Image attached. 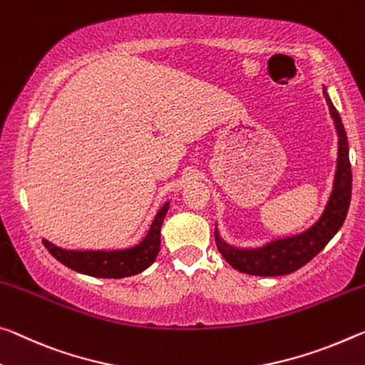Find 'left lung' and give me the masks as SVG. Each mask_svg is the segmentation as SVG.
Masks as SVG:
<instances>
[{
	"label": "left lung",
	"mask_w": 365,
	"mask_h": 365,
	"mask_svg": "<svg viewBox=\"0 0 365 365\" xmlns=\"http://www.w3.org/2000/svg\"><path fill=\"white\" fill-rule=\"evenodd\" d=\"M323 96H325L329 115H331L334 128L338 133L336 172H334L333 190L325 210L318 217V221L304 232L271 240L257 248H239L229 245L227 242L221 239L219 230H214V239H216L219 253L237 271L253 276H284L294 273L318 255L344 222L352 192L349 144L343 121H341L338 110L334 108L331 99H329L325 86H323Z\"/></svg>",
	"instance_id": "left-lung-1"
}]
</instances>
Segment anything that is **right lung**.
Wrapping results in <instances>:
<instances>
[{
	"label": "right lung",
	"mask_w": 365,
	"mask_h": 365,
	"mask_svg": "<svg viewBox=\"0 0 365 365\" xmlns=\"http://www.w3.org/2000/svg\"><path fill=\"white\" fill-rule=\"evenodd\" d=\"M170 207V201L162 205L155 214L148 234L140 244L123 250H66L43 239V245L58 262L78 273L94 277H128L141 273L154 263L160 250V227Z\"/></svg>",
	"instance_id": "add662e5"
}]
</instances>
